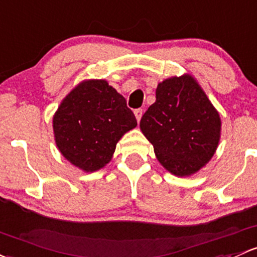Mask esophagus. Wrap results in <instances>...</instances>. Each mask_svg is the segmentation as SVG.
<instances>
[{
    "label": "esophagus",
    "instance_id": "1",
    "mask_svg": "<svg viewBox=\"0 0 257 257\" xmlns=\"http://www.w3.org/2000/svg\"><path fill=\"white\" fill-rule=\"evenodd\" d=\"M134 114H136V118H137L138 121L142 119V115H143V109H142V108H138V109L134 110Z\"/></svg>",
    "mask_w": 257,
    "mask_h": 257
}]
</instances>
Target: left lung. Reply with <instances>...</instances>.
<instances>
[{
	"label": "left lung",
	"mask_w": 257,
	"mask_h": 257,
	"mask_svg": "<svg viewBox=\"0 0 257 257\" xmlns=\"http://www.w3.org/2000/svg\"><path fill=\"white\" fill-rule=\"evenodd\" d=\"M140 131L170 174L187 177L215 154L221 120L198 81L183 74L159 82L156 101L142 117Z\"/></svg>",
	"instance_id": "left-lung-1"
}]
</instances>
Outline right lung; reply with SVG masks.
<instances>
[{
    "instance_id": "obj_1",
    "label": "right lung",
    "mask_w": 257,
    "mask_h": 257,
    "mask_svg": "<svg viewBox=\"0 0 257 257\" xmlns=\"http://www.w3.org/2000/svg\"><path fill=\"white\" fill-rule=\"evenodd\" d=\"M137 126L126 101L106 80H83L53 115L55 144L61 155L85 172L112 160L117 143Z\"/></svg>"
}]
</instances>
